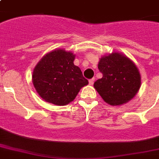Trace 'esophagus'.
Instances as JSON below:
<instances>
[{
    "mask_svg": "<svg viewBox=\"0 0 159 159\" xmlns=\"http://www.w3.org/2000/svg\"><path fill=\"white\" fill-rule=\"evenodd\" d=\"M94 82H95V78H92V79L89 80V84L90 85H93Z\"/></svg>",
    "mask_w": 159,
    "mask_h": 159,
    "instance_id": "34e87169",
    "label": "esophagus"
}]
</instances>
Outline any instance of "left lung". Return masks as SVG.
<instances>
[{
	"label": "left lung",
	"instance_id": "8db88e82",
	"mask_svg": "<svg viewBox=\"0 0 159 159\" xmlns=\"http://www.w3.org/2000/svg\"><path fill=\"white\" fill-rule=\"evenodd\" d=\"M98 68L102 77L94 83L104 102L122 106L135 97L141 86V76L134 62L127 56L113 52L100 58Z\"/></svg>",
	"mask_w": 159,
	"mask_h": 159
}]
</instances>
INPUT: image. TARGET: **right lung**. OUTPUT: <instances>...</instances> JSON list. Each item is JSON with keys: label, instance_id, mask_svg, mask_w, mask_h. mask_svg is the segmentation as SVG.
<instances>
[{"label": "right lung", "instance_id": "1", "mask_svg": "<svg viewBox=\"0 0 159 159\" xmlns=\"http://www.w3.org/2000/svg\"><path fill=\"white\" fill-rule=\"evenodd\" d=\"M75 54L63 48L46 53L34 68L32 82L45 102L66 106L76 98L81 88L88 84L79 67L74 65Z\"/></svg>", "mask_w": 159, "mask_h": 159}]
</instances>
